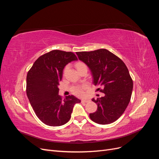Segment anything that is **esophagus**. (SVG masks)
Instances as JSON below:
<instances>
[{"label": "esophagus", "mask_w": 159, "mask_h": 159, "mask_svg": "<svg viewBox=\"0 0 159 159\" xmlns=\"http://www.w3.org/2000/svg\"><path fill=\"white\" fill-rule=\"evenodd\" d=\"M81 103H88L89 102V99H81Z\"/></svg>", "instance_id": "esophagus-1"}]
</instances>
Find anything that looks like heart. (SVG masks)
Here are the masks:
<instances>
[{
    "mask_svg": "<svg viewBox=\"0 0 159 159\" xmlns=\"http://www.w3.org/2000/svg\"><path fill=\"white\" fill-rule=\"evenodd\" d=\"M75 67L78 70H80L81 68H83L86 67V65L83 63L81 61H79L78 63H76ZM87 68V67H86ZM88 87V84H83L81 85H74L72 86L71 88V92L74 94H75L77 96H79V97H81V96H83L85 93V89H86Z\"/></svg>",
    "mask_w": 159,
    "mask_h": 159,
    "instance_id": "1",
    "label": "heart"
}]
</instances>
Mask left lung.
Returning a JSON list of instances; mask_svg holds the SVG:
<instances>
[{"mask_svg":"<svg viewBox=\"0 0 159 159\" xmlns=\"http://www.w3.org/2000/svg\"><path fill=\"white\" fill-rule=\"evenodd\" d=\"M80 60L88 66L93 75V83L100 85L104 97L92 99L98 105L89 117L96 123L107 125L117 120L125 111L131 99L133 80L124 62L106 49L79 52Z\"/></svg>","mask_w":159,"mask_h":159,"instance_id":"obj_1","label":"left lung"}]
</instances>
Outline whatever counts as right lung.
<instances>
[{"label": "right lung", "mask_w": 159, "mask_h": 159, "mask_svg": "<svg viewBox=\"0 0 159 159\" xmlns=\"http://www.w3.org/2000/svg\"><path fill=\"white\" fill-rule=\"evenodd\" d=\"M75 60L73 52L52 50L38 57L28 72V98L36 116L47 125L57 127L68 122L74 105L81 102L74 95L62 99L58 95L64 67Z\"/></svg>", "instance_id": "1"}]
</instances>
